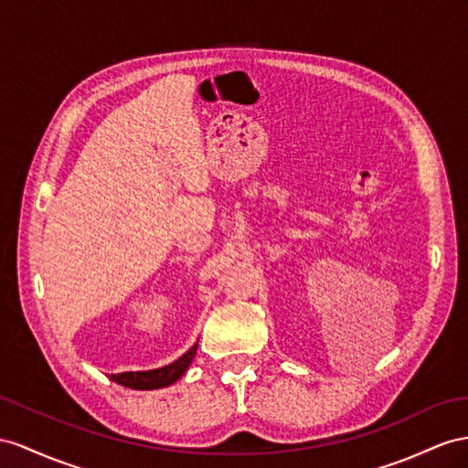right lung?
<instances>
[{
	"mask_svg": "<svg viewBox=\"0 0 468 468\" xmlns=\"http://www.w3.org/2000/svg\"><path fill=\"white\" fill-rule=\"evenodd\" d=\"M196 352H197V344L191 346L189 352H186L170 366H164L160 369H152V371H122V374H112L111 379L130 389H160V388L170 386V383L177 381L186 374L191 359L196 357Z\"/></svg>",
	"mask_w": 468,
	"mask_h": 468,
	"instance_id": "obj_1",
	"label": "right lung"
}]
</instances>
